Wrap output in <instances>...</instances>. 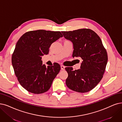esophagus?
<instances>
[{
  "mask_svg": "<svg viewBox=\"0 0 122 122\" xmlns=\"http://www.w3.org/2000/svg\"><path fill=\"white\" fill-rule=\"evenodd\" d=\"M61 69L62 70H65V66H63V65H61Z\"/></svg>",
  "mask_w": 122,
  "mask_h": 122,
  "instance_id": "1",
  "label": "esophagus"
}]
</instances>
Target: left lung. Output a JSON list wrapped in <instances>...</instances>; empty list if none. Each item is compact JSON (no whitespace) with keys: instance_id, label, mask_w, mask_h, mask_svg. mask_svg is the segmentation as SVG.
<instances>
[{"instance_id":"1","label":"left lung","mask_w":122,"mask_h":122,"mask_svg":"<svg viewBox=\"0 0 122 122\" xmlns=\"http://www.w3.org/2000/svg\"><path fill=\"white\" fill-rule=\"evenodd\" d=\"M61 32L73 43L72 57H80L82 60L80 69L73 71L72 67L65 68L68 73L66 85L75 92H88L103 78L108 61L107 51L99 36L90 29Z\"/></svg>"}]
</instances>
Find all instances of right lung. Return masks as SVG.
Listing matches in <instances>:
<instances>
[{
    "label": "right lung",
    "mask_w": 122,
    "mask_h": 122,
    "mask_svg": "<svg viewBox=\"0 0 122 122\" xmlns=\"http://www.w3.org/2000/svg\"><path fill=\"white\" fill-rule=\"evenodd\" d=\"M63 36L60 31L37 30L20 37L12 55L14 73L21 86L28 92L40 94L47 92L61 70L60 65H42L41 56L47 55L53 42Z\"/></svg>",
    "instance_id": "1"
}]
</instances>
